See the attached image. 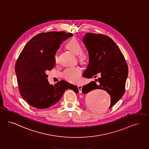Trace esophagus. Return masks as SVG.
Returning <instances> with one entry per match:
<instances>
[{"label": "esophagus", "instance_id": "obj_1", "mask_svg": "<svg viewBox=\"0 0 149 149\" xmlns=\"http://www.w3.org/2000/svg\"><path fill=\"white\" fill-rule=\"evenodd\" d=\"M82 85H78V89H79V93H81L82 92Z\"/></svg>", "mask_w": 149, "mask_h": 149}]
</instances>
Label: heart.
<instances>
[{
    "label": "heart",
    "instance_id": "obj_1",
    "mask_svg": "<svg viewBox=\"0 0 149 149\" xmlns=\"http://www.w3.org/2000/svg\"><path fill=\"white\" fill-rule=\"evenodd\" d=\"M65 47L72 53L77 54L78 59L82 63L86 61L89 58L88 53L81 49V44L75 38H72L68 40L66 42ZM57 62L58 56L55 55L54 56V63L56 64ZM81 72L82 70L81 68L77 66L65 69L63 72V76L68 80L75 82L78 80Z\"/></svg>",
    "mask_w": 149,
    "mask_h": 149
}]
</instances>
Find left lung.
Here are the masks:
<instances>
[{"mask_svg": "<svg viewBox=\"0 0 149 149\" xmlns=\"http://www.w3.org/2000/svg\"><path fill=\"white\" fill-rule=\"evenodd\" d=\"M83 42L89 55V63L83 77L95 78L100 75V77L84 85L82 92L87 94L93 90H105L111 97L110 109L125 93L128 75L125 58L113 39L105 35L86 33Z\"/></svg>", "mask_w": 149, "mask_h": 149, "instance_id": "obj_1", "label": "left lung"}]
</instances>
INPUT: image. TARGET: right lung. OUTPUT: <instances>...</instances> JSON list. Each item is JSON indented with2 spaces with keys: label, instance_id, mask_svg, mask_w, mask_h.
I'll return each instance as SVG.
<instances>
[{
  "label": "right lung",
  "instance_id": "right-lung-1",
  "mask_svg": "<svg viewBox=\"0 0 149 149\" xmlns=\"http://www.w3.org/2000/svg\"><path fill=\"white\" fill-rule=\"evenodd\" d=\"M72 36V33L65 31L42 33L28 42L20 54L15 71L20 95L30 106L47 109L59 101L66 90L79 93L77 86L64 80L50 85L46 74L54 67L60 44Z\"/></svg>",
  "mask_w": 149,
  "mask_h": 149
}]
</instances>
